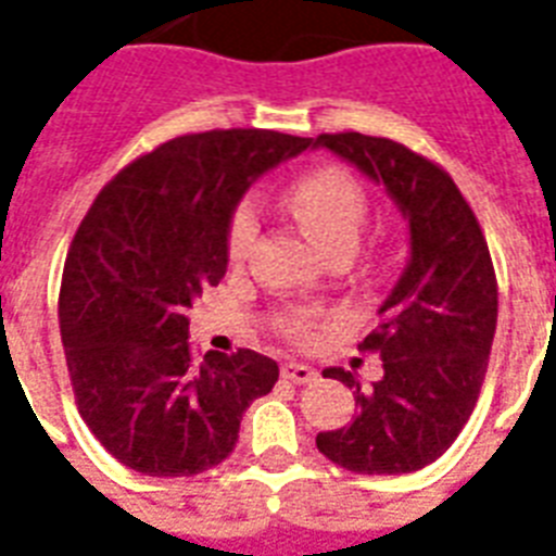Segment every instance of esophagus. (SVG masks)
Masks as SVG:
<instances>
[{"instance_id": "1", "label": "esophagus", "mask_w": 556, "mask_h": 556, "mask_svg": "<svg viewBox=\"0 0 556 556\" xmlns=\"http://www.w3.org/2000/svg\"><path fill=\"white\" fill-rule=\"evenodd\" d=\"M281 377L283 380L295 382V386H304V382H313L318 377L316 368L307 363H283L281 365Z\"/></svg>"}]
</instances>
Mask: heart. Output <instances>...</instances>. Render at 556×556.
Segmentation results:
<instances>
[{
  "instance_id": "obj_1",
  "label": "heart",
  "mask_w": 556,
  "mask_h": 556,
  "mask_svg": "<svg viewBox=\"0 0 556 556\" xmlns=\"http://www.w3.org/2000/svg\"><path fill=\"white\" fill-rule=\"evenodd\" d=\"M287 208L299 219L301 229L307 231L313 243L333 257H348L359 247L365 219H368V197L354 176L339 167H321L313 174L301 176L287 191ZM257 238V214L252 205H240L231 217L229 255L231 261H243L252 252ZM290 333L301 337L304 321L295 318Z\"/></svg>"
}]
</instances>
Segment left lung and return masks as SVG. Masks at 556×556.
I'll return each mask as SVG.
<instances>
[{
  "label": "left lung",
  "instance_id": "1",
  "mask_svg": "<svg viewBox=\"0 0 556 556\" xmlns=\"http://www.w3.org/2000/svg\"><path fill=\"white\" fill-rule=\"evenodd\" d=\"M313 148L386 188L408 223L406 269L363 342L380 354L382 377L363 389L345 368L321 371L354 389L359 412L342 429L318 432V453L363 476L424 470L470 420L488 371L498 313L488 240L450 174L397 141L325 132Z\"/></svg>",
  "mask_w": 556,
  "mask_h": 556
}]
</instances>
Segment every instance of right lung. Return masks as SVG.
<instances>
[{"mask_svg": "<svg viewBox=\"0 0 556 556\" xmlns=\"http://www.w3.org/2000/svg\"><path fill=\"white\" fill-rule=\"evenodd\" d=\"M309 144L275 130L179 136L124 167L80 223L60 337L80 417L124 467L159 479L211 470L252 400L273 391L269 356L193 354L185 313L226 275L243 193Z\"/></svg>", "mask_w": 556, "mask_h": 556, "instance_id": "add662e5", "label": "right lung"}]
</instances>
